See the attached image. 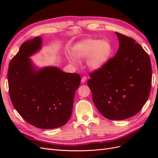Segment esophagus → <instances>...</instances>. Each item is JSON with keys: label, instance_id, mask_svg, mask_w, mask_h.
<instances>
[{"label": "esophagus", "instance_id": "34e87169", "mask_svg": "<svg viewBox=\"0 0 158 158\" xmlns=\"http://www.w3.org/2000/svg\"><path fill=\"white\" fill-rule=\"evenodd\" d=\"M86 80H87L86 76H83L82 79H81V82H82V83H84V82H85V81H86Z\"/></svg>", "mask_w": 158, "mask_h": 158}]
</instances>
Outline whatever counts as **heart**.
I'll return each instance as SVG.
<instances>
[{"instance_id":"heart-1","label":"heart","mask_w":158,"mask_h":158,"mask_svg":"<svg viewBox=\"0 0 158 158\" xmlns=\"http://www.w3.org/2000/svg\"><path fill=\"white\" fill-rule=\"evenodd\" d=\"M72 52V55L67 56L69 63L74 66L78 64L75 59H84L87 58L86 64L92 70H98L106 64L111 57L113 47L107 40H98L95 39H85L76 44Z\"/></svg>"}]
</instances>
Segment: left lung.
<instances>
[{"mask_svg": "<svg viewBox=\"0 0 158 158\" xmlns=\"http://www.w3.org/2000/svg\"><path fill=\"white\" fill-rule=\"evenodd\" d=\"M115 33L119 41L116 55L90 73L88 85L100 113L119 121L135 115L144 106L150 93L152 72L144 49L132 38Z\"/></svg>", "mask_w": 158, "mask_h": 158, "instance_id": "left-lung-1", "label": "left lung"}]
</instances>
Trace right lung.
Returning a JSON list of instances; mask_svg holds the SVG:
<instances>
[{
    "mask_svg": "<svg viewBox=\"0 0 158 158\" xmlns=\"http://www.w3.org/2000/svg\"><path fill=\"white\" fill-rule=\"evenodd\" d=\"M42 38L23 43L9 64L8 82L13 106L27 123L51 129L68 122L80 76L55 66L35 69L30 56L41 48Z\"/></svg>",
    "mask_w": 158,
    "mask_h": 158,
    "instance_id": "1",
    "label": "right lung"
}]
</instances>
